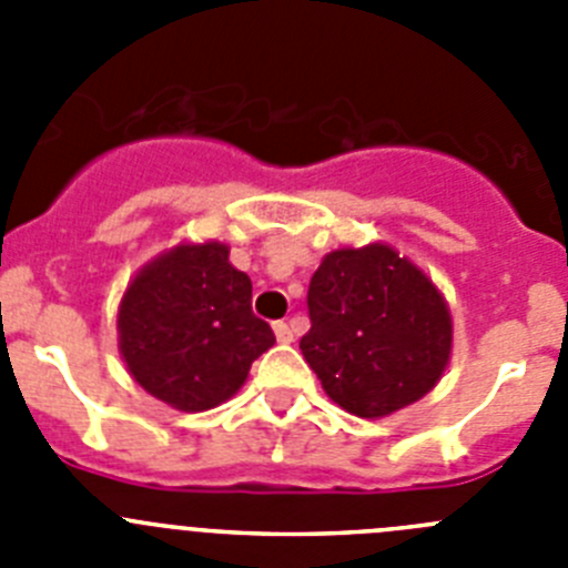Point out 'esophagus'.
<instances>
[{"label": "esophagus", "instance_id": "34e87169", "mask_svg": "<svg viewBox=\"0 0 568 568\" xmlns=\"http://www.w3.org/2000/svg\"><path fill=\"white\" fill-rule=\"evenodd\" d=\"M273 333L278 344H293V329H290V324H284V321H275Z\"/></svg>", "mask_w": 568, "mask_h": 568}]
</instances>
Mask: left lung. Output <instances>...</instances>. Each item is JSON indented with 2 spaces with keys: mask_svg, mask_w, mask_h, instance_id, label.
<instances>
[{
  "mask_svg": "<svg viewBox=\"0 0 568 568\" xmlns=\"http://www.w3.org/2000/svg\"><path fill=\"white\" fill-rule=\"evenodd\" d=\"M307 307L313 327L301 355L329 400L358 418H386L424 398L453 355L444 293L384 241L324 255Z\"/></svg>",
  "mask_w": 568,
  "mask_h": 568,
  "instance_id": "8db88e82",
  "label": "left lung"
}]
</instances>
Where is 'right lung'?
<instances>
[{
    "mask_svg": "<svg viewBox=\"0 0 568 568\" xmlns=\"http://www.w3.org/2000/svg\"><path fill=\"white\" fill-rule=\"evenodd\" d=\"M253 281L222 241H182L148 261L119 304V353L144 393L182 413H204L239 393L275 344L253 315Z\"/></svg>",
    "mask_w": 568,
    "mask_h": 568,
    "instance_id": "right-lung-1",
    "label": "right lung"
}]
</instances>
